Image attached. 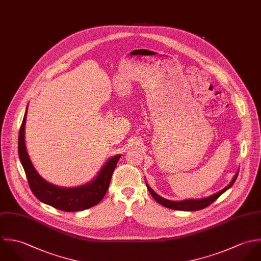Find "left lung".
<instances>
[{"label": "left lung", "mask_w": 261, "mask_h": 261, "mask_svg": "<svg viewBox=\"0 0 261 261\" xmlns=\"http://www.w3.org/2000/svg\"><path fill=\"white\" fill-rule=\"evenodd\" d=\"M239 171H237V173L234 175L232 181L222 191H220L219 193H216L214 195H212L211 197L205 198V199H200V200H185L181 202H175V201H169V200H165L163 198H161L160 196H158L156 193H154L152 191V189L146 184V187L149 191V193L151 194V196L153 197V199L156 201L158 204L166 207V208H172V210H177V211H199L202 208H207L210 206L213 202H215L223 193H225L228 189H230L233 184L235 182L237 176H238Z\"/></svg>", "instance_id": "left-lung-1"}]
</instances>
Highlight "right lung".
I'll use <instances>...</instances> for the list:
<instances>
[{"instance_id": "1", "label": "right lung", "mask_w": 261, "mask_h": 261, "mask_svg": "<svg viewBox=\"0 0 261 261\" xmlns=\"http://www.w3.org/2000/svg\"><path fill=\"white\" fill-rule=\"evenodd\" d=\"M26 116L27 109L19 131L18 152L20 161L26 173L29 187L34 196L42 203L64 212L83 211L99 204L109 189L113 171L121 155H116L109 159L99 172L98 176L88 185L73 189H63L53 186L45 181L38 174L28 156L24 139Z\"/></svg>"}]
</instances>
